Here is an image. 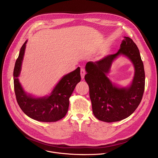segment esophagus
Listing matches in <instances>:
<instances>
[{
  "instance_id": "34e87169",
  "label": "esophagus",
  "mask_w": 158,
  "mask_h": 158,
  "mask_svg": "<svg viewBox=\"0 0 158 158\" xmlns=\"http://www.w3.org/2000/svg\"><path fill=\"white\" fill-rule=\"evenodd\" d=\"M85 74V69H83V68H81V78H82V79H84V78Z\"/></svg>"
}]
</instances>
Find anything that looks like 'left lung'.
<instances>
[{
    "label": "left lung",
    "mask_w": 158,
    "mask_h": 158,
    "mask_svg": "<svg viewBox=\"0 0 158 158\" xmlns=\"http://www.w3.org/2000/svg\"><path fill=\"white\" fill-rule=\"evenodd\" d=\"M124 55L132 62L135 73L131 85L127 88H118L106 76L111 62L118 56ZM85 80L89 87V96L93 112L100 121L112 123L121 121L131 115L139 105L145 86V73L139 51L133 40L124 37L118 52L102 59L88 62Z\"/></svg>",
    "instance_id": "obj_1"
}]
</instances>
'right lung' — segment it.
<instances>
[{
	"label": "right lung",
	"instance_id": "add662e5",
	"mask_svg": "<svg viewBox=\"0 0 158 158\" xmlns=\"http://www.w3.org/2000/svg\"><path fill=\"white\" fill-rule=\"evenodd\" d=\"M22 45L14 69V91L17 103L29 118L41 122H56L67 114L69 106V98L77 84L81 81L80 67L64 76L53 89L50 96L35 98L27 94L22 87L19 76L26 44Z\"/></svg>",
	"mask_w": 158,
	"mask_h": 158
}]
</instances>
